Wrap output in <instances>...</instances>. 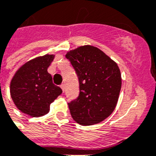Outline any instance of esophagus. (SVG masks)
<instances>
[{
    "mask_svg": "<svg viewBox=\"0 0 156 156\" xmlns=\"http://www.w3.org/2000/svg\"><path fill=\"white\" fill-rule=\"evenodd\" d=\"M60 87H61V88L62 89V91H64V90H65V84H62Z\"/></svg>",
    "mask_w": 156,
    "mask_h": 156,
    "instance_id": "obj_1",
    "label": "esophagus"
}]
</instances>
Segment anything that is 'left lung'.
<instances>
[{
  "label": "left lung",
  "mask_w": 156,
  "mask_h": 156,
  "mask_svg": "<svg viewBox=\"0 0 156 156\" xmlns=\"http://www.w3.org/2000/svg\"><path fill=\"white\" fill-rule=\"evenodd\" d=\"M79 79L80 94L69 103L74 121L81 126L99 123L112 114L122 87L117 63L95 46L86 45L65 54Z\"/></svg>",
  "instance_id": "8db88e82"
}]
</instances>
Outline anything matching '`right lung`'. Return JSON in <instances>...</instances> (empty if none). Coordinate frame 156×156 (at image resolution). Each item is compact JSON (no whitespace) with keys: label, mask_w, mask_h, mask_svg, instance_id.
Here are the masks:
<instances>
[{"label":"right lung","mask_w":156,"mask_h":156,"mask_svg":"<svg viewBox=\"0 0 156 156\" xmlns=\"http://www.w3.org/2000/svg\"><path fill=\"white\" fill-rule=\"evenodd\" d=\"M54 54H45L25 62L15 73L10 83V94L22 113L38 118L50 112L52 102L62 93L53 83L47 69Z\"/></svg>","instance_id":"add662e5"}]
</instances>
